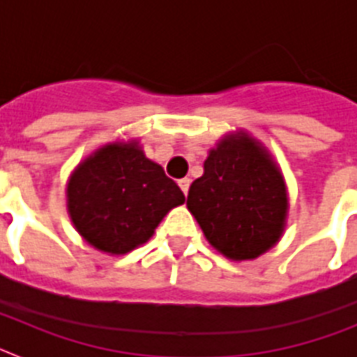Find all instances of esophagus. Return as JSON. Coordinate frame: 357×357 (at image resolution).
<instances>
[{"label":"esophagus","mask_w":357,"mask_h":357,"mask_svg":"<svg viewBox=\"0 0 357 357\" xmlns=\"http://www.w3.org/2000/svg\"><path fill=\"white\" fill-rule=\"evenodd\" d=\"M178 185H181V189L184 191V195H188L189 185H191V181H189V178H181V181H178Z\"/></svg>","instance_id":"esophagus-1"}]
</instances>
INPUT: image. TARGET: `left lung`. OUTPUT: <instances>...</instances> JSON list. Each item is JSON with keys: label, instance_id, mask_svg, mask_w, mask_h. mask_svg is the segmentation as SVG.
Segmentation results:
<instances>
[{"label": "left lung", "instance_id": "1", "mask_svg": "<svg viewBox=\"0 0 357 357\" xmlns=\"http://www.w3.org/2000/svg\"><path fill=\"white\" fill-rule=\"evenodd\" d=\"M188 209L218 252L234 261L255 259L284 230V178L257 141L227 135L189 188Z\"/></svg>", "mask_w": 357, "mask_h": 357}]
</instances>
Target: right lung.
<instances>
[{"mask_svg":"<svg viewBox=\"0 0 357 357\" xmlns=\"http://www.w3.org/2000/svg\"><path fill=\"white\" fill-rule=\"evenodd\" d=\"M181 188L137 143L107 144L73 172L68 211L98 250L127 254L146 243L169 209L184 204Z\"/></svg>","mask_w":357,"mask_h":357,"instance_id":"add662e5","label":"right lung"}]
</instances>
